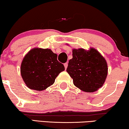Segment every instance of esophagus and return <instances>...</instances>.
Wrapping results in <instances>:
<instances>
[{
  "label": "esophagus",
  "mask_w": 129,
  "mask_h": 129,
  "mask_svg": "<svg viewBox=\"0 0 129 129\" xmlns=\"http://www.w3.org/2000/svg\"><path fill=\"white\" fill-rule=\"evenodd\" d=\"M68 63H65L64 64V66L65 68V69H66L67 68H68Z\"/></svg>",
  "instance_id": "34e87169"
}]
</instances>
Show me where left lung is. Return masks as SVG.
<instances>
[{
    "mask_svg": "<svg viewBox=\"0 0 129 129\" xmlns=\"http://www.w3.org/2000/svg\"><path fill=\"white\" fill-rule=\"evenodd\" d=\"M73 57L69 61L66 71L77 88L93 92L104 83L108 73L104 57L93 48L73 49Z\"/></svg>",
    "mask_w": 129,
    "mask_h": 129,
    "instance_id": "1",
    "label": "left lung"
}]
</instances>
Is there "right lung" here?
I'll use <instances>...</instances> for the list:
<instances>
[{
    "instance_id": "add662e5",
    "label": "right lung",
    "mask_w": 129,
    "mask_h": 129,
    "mask_svg": "<svg viewBox=\"0 0 129 129\" xmlns=\"http://www.w3.org/2000/svg\"><path fill=\"white\" fill-rule=\"evenodd\" d=\"M57 55L50 49L34 48L24 57L21 66L22 78L27 87L43 91L54 83L58 74L64 71Z\"/></svg>"
}]
</instances>
